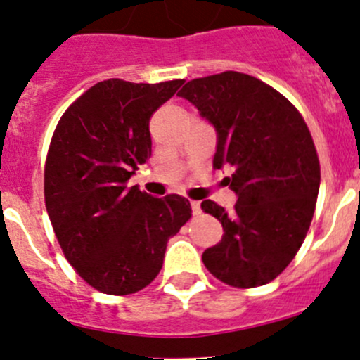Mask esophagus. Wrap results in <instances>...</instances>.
<instances>
[{"instance_id": "34e87169", "label": "esophagus", "mask_w": 360, "mask_h": 360, "mask_svg": "<svg viewBox=\"0 0 360 360\" xmlns=\"http://www.w3.org/2000/svg\"><path fill=\"white\" fill-rule=\"evenodd\" d=\"M191 210H193V214H195V216H198V214L202 212V209H200V202H197V200H191Z\"/></svg>"}]
</instances>
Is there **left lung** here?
Here are the masks:
<instances>
[{"instance_id":"left-lung-1","label":"left lung","mask_w":360,"mask_h":360,"mask_svg":"<svg viewBox=\"0 0 360 360\" xmlns=\"http://www.w3.org/2000/svg\"><path fill=\"white\" fill-rule=\"evenodd\" d=\"M177 96L214 125L212 165L233 170L226 181L238 195L231 214L202 202L224 230L203 264L231 288L268 284L294 259L315 212L321 163L310 130L281 92L244 72L195 78Z\"/></svg>"}]
</instances>
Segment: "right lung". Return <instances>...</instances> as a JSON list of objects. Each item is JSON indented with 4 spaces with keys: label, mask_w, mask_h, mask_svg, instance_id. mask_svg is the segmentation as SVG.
Returning <instances> with one entry per match:
<instances>
[{
    "label": "right lung",
    "mask_w": 360,
    "mask_h": 360,
    "mask_svg": "<svg viewBox=\"0 0 360 360\" xmlns=\"http://www.w3.org/2000/svg\"><path fill=\"white\" fill-rule=\"evenodd\" d=\"M183 83H96L60 116L50 141L46 212L69 264L104 294L150 285L169 238L191 217L184 197L155 198L127 186L151 157V116Z\"/></svg>",
    "instance_id": "obj_1"
}]
</instances>
